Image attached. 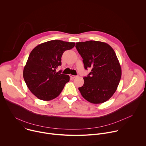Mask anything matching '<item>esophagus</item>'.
Returning a JSON list of instances; mask_svg holds the SVG:
<instances>
[{
    "label": "esophagus",
    "mask_w": 146,
    "mask_h": 146,
    "mask_svg": "<svg viewBox=\"0 0 146 146\" xmlns=\"http://www.w3.org/2000/svg\"><path fill=\"white\" fill-rule=\"evenodd\" d=\"M77 76H74V75H72V74H70V77L71 78H76Z\"/></svg>",
    "instance_id": "1"
}]
</instances>
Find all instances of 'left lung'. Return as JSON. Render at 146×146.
<instances>
[{"label":"left lung","mask_w":146,"mask_h":146,"mask_svg":"<svg viewBox=\"0 0 146 146\" xmlns=\"http://www.w3.org/2000/svg\"><path fill=\"white\" fill-rule=\"evenodd\" d=\"M82 58L84 68L91 72L84 77L78 89L83 98L93 104L109 100L116 92L121 76V69L113 48L108 44L95 40L76 43Z\"/></svg>","instance_id":"8db88e82"}]
</instances>
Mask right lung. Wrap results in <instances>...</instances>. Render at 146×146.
Instances as JSON below:
<instances>
[{
    "mask_svg": "<svg viewBox=\"0 0 146 146\" xmlns=\"http://www.w3.org/2000/svg\"><path fill=\"white\" fill-rule=\"evenodd\" d=\"M75 46L74 42L52 40L36 46L31 52L23 69V78L37 98L49 101L56 98L69 81V75L56 72L61 65L64 52Z\"/></svg>",
    "mask_w": 146,
    "mask_h": 146,
    "instance_id": "right-lung-1",
    "label": "right lung"
}]
</instances>
